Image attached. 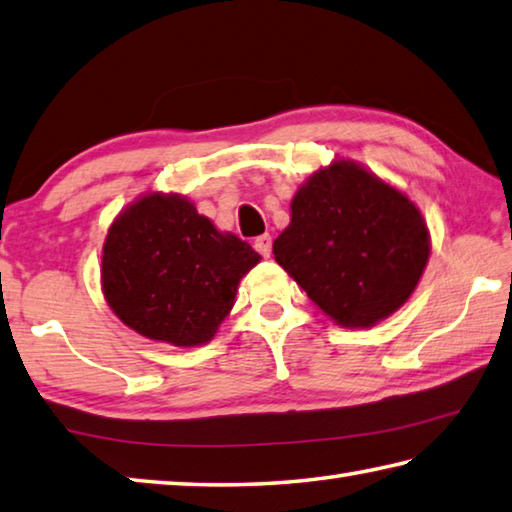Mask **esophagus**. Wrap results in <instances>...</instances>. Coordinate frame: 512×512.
Segmentation results:
<instances>
[{
    "instance_id": "obj_1",
    "label": "esophagus",
    "mask_w": 512,
    "mask_h": 512,
    "mask_svg": "<svg viewBox=\"0 0 512 512\" xmlns=\"http://www.w3.org/2000/svg\"><path fill=\"white\" fill-rule=\"evenodd\" d=\"M254 249H256L261 256L270 258V254H272V236H270V233H265V236H258V238L254 240Z\"/></svg>"
}]
</instances>
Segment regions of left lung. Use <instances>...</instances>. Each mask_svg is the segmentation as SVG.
I'll return each mask as SVG.
<instances>
[{"mask_svg": "<svg viewBox=\"0 0 512 512\" xmlns=\"http://www.w3.org/2000/svg\"><path fill=\"white\" fill-rule=\"evenodd\" d=\"M274 258L324 315L371 328L414 294L429 261V229L409 197L351 159L299 186Z\"/></svg>", "mask_w": 512, "mask_h": 512, "instance_id": "obj_1", "label": "left lung"}]
</instances>
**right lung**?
Returning a JSON list of instances; mask_svg holds the SVG:
<instances>
[{"instance_id":"add662e5","label":"right lung","mask_w":512,"mask_h":512,"mask_svg":"<svg viewBox=\"0 0 512 512\" xmlns=\"http://www.w3.org/2000/svg\"><path fill=\"white\" fill-rule=\"evenodd\" d=\"M261 254L197 213L177 193H146L116 215L101 256L107 306L155 342L202 346L236 303Z\"/></svg>"}]
</instances>
